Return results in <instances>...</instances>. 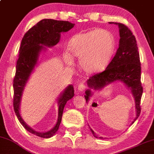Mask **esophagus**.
<instances>
[{"label":"esophagus","mask_w":154,"mask_h":154,"mask_svg":"<svg viewBox=\"0 0 154 154\" xmlns=\"http://www.w3.org/2000/svg\"><path fill=\"white\" fill-rule=\"evenodd\" d=\"M86 89V85L84 83H80V84L78 86V90L79 91H83Z\"/></svg>","instance_id":"esophagus-1"}]
</instances>
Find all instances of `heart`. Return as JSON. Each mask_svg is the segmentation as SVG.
<instances>
[{
	"label": "heart",
	"instance_id": "b5f03b06",
	"mask_svg": "<svg viewBox=\"0 0 154 154\" xmlns=\"http://www.w3.org/2000/svg\"><path fill=\"white\" fill-rule=\"evenodd\" d=\"M115 49V38L106 29H94L74 35L67 45L65 60L71 65L73 58L79 59V67L83 73L92 75L107 68Z\"/></svg>",
	"mask_w": 154,
	"mask_h": 154
}]
</instances>
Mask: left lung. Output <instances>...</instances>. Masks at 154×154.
Masks as SVG:
<instances>
[{
    "label": "left lung",
    "instance_id": "obj_1",
    "mask_svg": "<svg viewBox=\"0 0 154 154\" xmlns=\"http://www.w3.org/2000/svg\"><path fill=\"white\" fill-rule=\"evenodd\" d=\"M109 23L119 26L120 35L119 48L105 71L89 78L86 82L88 88L85 91L84 97L88 103L93 94L92 90L100 91L108 85L118 81L123 83L131 90L135 100L136 116L132 124L141 113L140 102L143 93L141 83V63L137 43L135 36L125 25L113 22H109ZM89 128L94 137L103 138L96 135L90 126Z\"/></svg>",
    "mask_w": 154,
    "mask_h": 154
}]
</instances>
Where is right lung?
<instances>
[{"instance_id":"add662e5","label":"right lung","mask_w":154,"mask_h":154,"mask_svg":"<svg viewBox=\"0 0 154 154\" xmlns=\"http://www.w3.org/2000/svg\"><path fill=\"white\" fill-rule=\"evenodd\" d=\"M75 24L69 21L43 19L24 35L19 49L17 60L16 71L13 80V107L16 115L22 126L28 132L39 137L48 138L54 136L58 130L61 122L63 111L68 100L74 96L73 85H68L60 93L58 98V119L54 128L48 131L39 132L34 130L25 122L20 115V107L25 87L28 79L37 66L40 55L47 50L46 47L52 48L60 41L62 33H65L73 28Z\"/></svg>"}]
</instances>
